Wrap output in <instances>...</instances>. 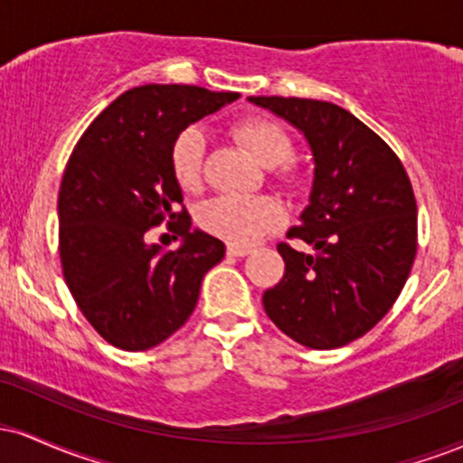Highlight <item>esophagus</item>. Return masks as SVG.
Listing matches in <instances>:
<instances>
[{
  "instance_id": "1",
  "label": "esophagus",
  "mask_w": 463,
  "mask_h": 463,
  "mask_svg": "<svg viewBox=\"0 0 463 463\" xmlns=\"http://www.w3.org/2000/svg\"><path fill=\"white\" fill-rule=\"evenodd\" d=\"M226 252H228V257H248L250 252H252V248H248V246H235V243H231V246L226 248Z\"/></svg>"
}]
</instances>
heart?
Wrapping results in <instances>:
<instances>
[{
  "label": "heart",
  "instance_id": "heart-1",
  "mask_svg": "<svg viewBox=\"0 0 463 463\" xmlns=\"http://www.w3.org/2000/svg\"><path fill=\"white\" fill-rule=\"evenodd\" d=\"M232 137L246 147L254 161L268 169L279 167L291 156L289 135L269 119L248 117L237 121L232 126ZM202 154H204V137L200 130H183L174 141L172 172L183 191H195L200 187ZM285 178H291L289 172H285ZM280 220H283L280 206L263 195H222L204 202L198 211V222L204 231L237 246L257 241L263 232L279 226Z\"/></svg>",
  "mask_w": 463,
  "mask_h": 463
}]
</instances>
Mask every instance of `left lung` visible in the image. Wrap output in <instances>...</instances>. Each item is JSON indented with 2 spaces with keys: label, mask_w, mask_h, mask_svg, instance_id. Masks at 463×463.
Returning <instances> with one entry per match:
<instances>
[{
  "label": "left lung",
  "mask_w": 463,
  "mask_h": 463,
  "mask_svg": "<svg viewBox=\"0 0 463 463\" xmlns=\"http://www.w3.org/2000/svg\"><path fill=\"white\" fill-rule=\"evenodd\" d=\"M305 137L309 204L280 243L285 276L263 294L268 317L307 348L346 346L392 309L416 259V198L390 146L342 106L305 98H248Z\"/></svg>",
  "instance_id": "obj_1"
}]
</instances>
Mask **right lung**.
Returning <instances> with one entry per match:
<instances>
[{
    "label": "right lung",
    "instance_id": "1",
    "mask_svg": "<svg viewBox=\"0 0 463 463\" xmlns=\"http://www.w3.org/2000/svg\"><path fill=\"white\" fill-rule=\"evenodd\" d=\"M189 84H146L121 93L73 147L58 194L61 261L73 300L121 350L158 346L189 320L204 274L226 246L176 213L183 189L172 146L189 124L235 102ZM184 241L163 250L145 232L161 221Z\"/></svg>",
    "mask_w": 463,
    "mask_h": 463
}]
</instances>
